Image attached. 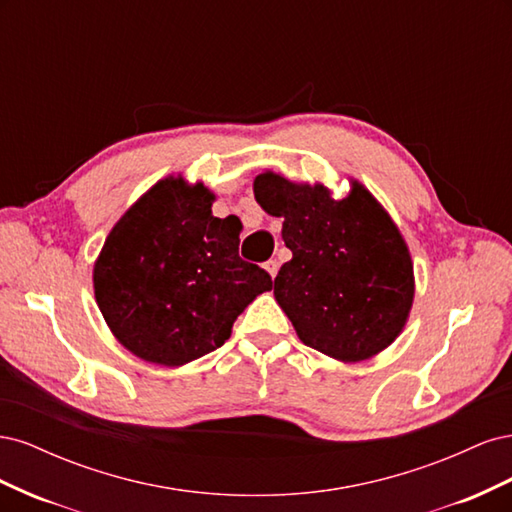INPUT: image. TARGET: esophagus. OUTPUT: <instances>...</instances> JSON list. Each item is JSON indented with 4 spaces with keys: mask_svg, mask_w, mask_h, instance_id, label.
Segmentation results:
<instances>
[{
    "mask_svg": "<svg viewBox=\"0 0 512 512\" xmlns=\"http://www.w3.org/2000/svg\"><path fill=\"white\" fill-rule=\"evenodd\" d=\"M265 269H267V273L275 280L277 271H280V262H277V260H269V262H265Z\"/></svg>",
    "mask_w": 512,
    "mask_h": 512,
    "instance_id": "esophagus-1",
    "label": "esophagus"
}]
</instances>
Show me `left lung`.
<instances>
[{
    "mask_svg": "<svg viewBox=\"0 0 512 512\" xmlns=\"http://www.w3.org/2000/svg\"><path fill=\"white\" fill-rule=\"evenodd\" d=\"M254 198L282 218L292 258L273 294L299 339L342 363H359L389 348L414 303V265L397 224L361 181L344 198L322 183L290 181L265 170Z\"/></svg>",
    "mask_w": 512,
    "mask_h": 512,
    "instance_id": "obj_1",
    "label": "left lung"
}]
</instances>
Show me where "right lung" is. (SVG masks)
<instances>
[{
	"label": "right lung",
	"instance_id": "obj_1",
	"mask_svg": "<svg viewBox=\"0 0 512 512\" xmlns=\"http://www.w3.org/2000/svg\"><path fill=\"white\" fill-rule=\"evenodd\" d=\"M203 181L153 183L108 232L94 262V294L108 329L138 359L181 367L220 348L232 322L273 288L239 258L241 222L211 213Z\"/></svg>",
	"mask_w": 512,
	"mask_h": 512
}]
</instances>
